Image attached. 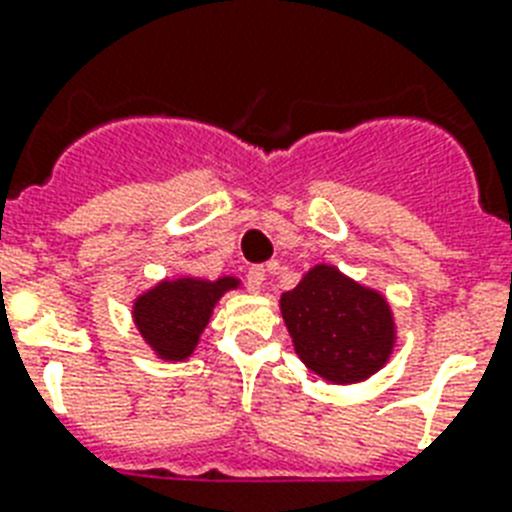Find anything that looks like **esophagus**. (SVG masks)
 <instances>
[{
    "label": "esophagus",
    "mask_w": 512,
    "mask_h": 512,
    "mask_svg": "<svg viewBox=\"0 0 512 512\" xmlns=\"http://www.w3.org/2000/svg\"><path fill=\"white\" fill-rule=\"evenodd\" d=\"M265 268L263 265H255V268L247 270V286L252 289V292H263L265 289Z\"/></svg>",
    "instance_id": "esophagus-1"
}]
</instances>
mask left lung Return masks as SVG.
Listing matches in <instances>:
<instances>
[{"label": "left lung", "instance_id": "left-lung-1", "mask_svg": "<svg viewBox=\"0 0 512 512\" xmlns=\"http://www.w3.org/2000/svg\"><path fill=\"white\" fill-rule=\"evenodd\" d=\"M281 315L299 360L331 384L373 376L394 350L389 302L334 265H315L281 294Z\"/></svg>", "mask_w": 512, "mask_h": 512}]
</instances>
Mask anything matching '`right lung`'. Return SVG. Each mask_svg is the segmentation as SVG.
Listing matches in <instances>:
<instances>
[{"label":"right lung","instance_id":"right-lung-1","mask_svg":"<svg viewBox=\"0 0 512 512\" xmlns=\"http://www.w3.org/2000/svg\"><path fill=\"white\" fill-rule=\"evenodd\" d=\"M236 286L239 278L234 276L218 281L186 276L160 281L134 302V323L141 339L162 360H186L210 323L215 302Z\"/></svg>","mask_w":512,"mask_h":512}]
</instances>
